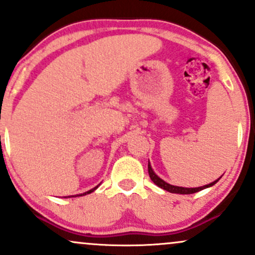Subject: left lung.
<instances>
[{"instance_id": "obj_1", "label": "left lung", "mask_w": 255, "mask_h": 255, "mask_svg": "<svg viewBox=\"0 0 255 255\" xmlns=\"http://www.w3.org/2000/svg\"><path fill=\"white\" fill-rule=\"evenodd\" d=\"M148 175H150V178L152 181H153L154 184H157L158 187H160V188H163L164 191H168L170 193H176V194H193V193H197L199 191H203L205 188H209V187L213 186L215 183H217L219 181V177L218 180L213 181V182L206 184V186H203V187H198V188H184V187H178V186H172V184H169L166 183L165 181H163L162 178L158 177L156 174H154V171L152 170L151 168V164L150 162H148Z\"/></svg>"}]
</instances>
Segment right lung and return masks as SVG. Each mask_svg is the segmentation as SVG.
<instances>
[{
    "mask_svg": "<svg viewBox=\"0 0 255 255\" xmlns=\"http://www.w3.org/2000/svg\"><path fill=\"white\" fill-rule=\"evenodd\" d=\"M98 186H99V184H98ZM98 186H97V187H95V188L90 189V191H87V192H85V193H83V194H79V195H75V197H83V195L90 194V193H92L93 191H96V189H97V188H98ZM72 197H74V195H72Z\"/></svg>",
    "mask_w": 255,
    "mask_h": 255,
    "instance_id": "add662e5",
    "label": "right lung"
}]
</instances>
